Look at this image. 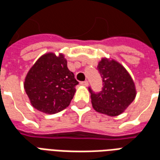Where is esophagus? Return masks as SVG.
<instances>
[{
  "label": "esophagus",
  "instance_id": "esophagus-1",
  "mask_svg": "<svg viewBox=\"0 0 160 160\" xmlns=\"http://www.w3.org/2000/svg\"><path fill=\"white\" fill-rule=\"evenodd\" d=\"M80 84H81L82 86H84V87H88V86H89V83H88V81H87V80L83 81V82H81Z\"/></svg>",
  "mask_w": 160,
  "mask_h": 160
}]
</instances>
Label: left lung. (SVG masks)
I'll return each instance as SVG.
<instances>
[{"instance_id":"obj_1","label":"left lung","mask_w":160,"mask_h":160,"mask_svg":"<svg viewBox=\"0 0 160 160\" xmlns=\"http://www.w3.org/2000/svg\"><path fill=\"white\" fill-rule=\"evenodd\" d=\"M103 79V90L94 93L90 89L92 107L101 114L117 117L127 109L136 96V87L127 69L118 61L103 57L98 64Z\"/></svg>"}]
</instances>
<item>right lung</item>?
<instances>
[{
	"label": "right lung",
	"mask_w": 160,
	"mask_h": 160,
	"mask_svg": "<svg viewBox=\"0 0 160 160\" xmlns=\"http://www.w3.org/2000/svg\"><path fill=\"white\" fill-rule=\"evenodd\" d=\"M78 84L62 53L48 52L30 68L24 88L35 109L45 114H56L69 105Z\"/></svg>",
	"instance_id": "obj_1"
}]
</instances>
